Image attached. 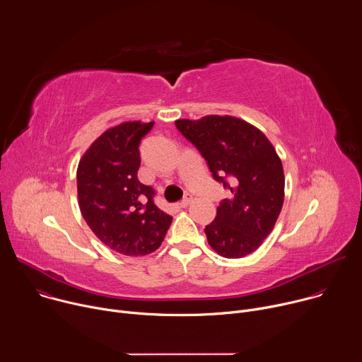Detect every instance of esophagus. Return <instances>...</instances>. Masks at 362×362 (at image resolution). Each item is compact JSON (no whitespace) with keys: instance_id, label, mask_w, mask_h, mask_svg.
I'll list each match as a JSON object with an SVG mask.
<instances>
[{"instance_id":"esophagus-1","label":"esophagus","mask_w":362,"mask_h":362,"mask_svg":"<svg viewBox=\"0 0 362 362\" xmlns=\"http://www.w3.org/2000/svg\"><path fill=\"white\" fill-rule=\"evenodd\" d=\"M192 202H193V197L189 194V196H186V197L179 203V206H180V208H187V206H189Z\"/></svg>"}]
</instances>
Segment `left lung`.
<instances>
[{
	"mask_svg": "<svg viewBox=\"0 0 362 362\" xmlns=\"http://www.w3.org/2000/svg\"><path fill=\"white\" fill-rule=\"evenodd\" d=\"M175 124L208 162L214 179L233 193L204 228L211 247L229 259L250 255L272 232L284 204L285 176L275 147L259 129L233 116Z\"/></svg>",
	"mask_w": 362,
	"mask_h": 362,
	"instance_id": "left-lung-1",
	"label": "left lung"
}]
</instances>
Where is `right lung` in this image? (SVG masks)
<instances>
[{"label":"right lung","instance_id":"add662e5","mask_svg":"<svg viewBox=\"0 0 362 362\" xmlns=\"http://www.w3.org/2000/svg\"><path fill=\"white\" fill-rule=\"evenodd\" d=\"M154 122H124L107 129L86 150L77 168L80 212L93 233L126 256L156 250L172 216L153 202L154 190L139 182V144Z\"/></svg>","mask_w":362,"mask_h":362}]
</instances>
